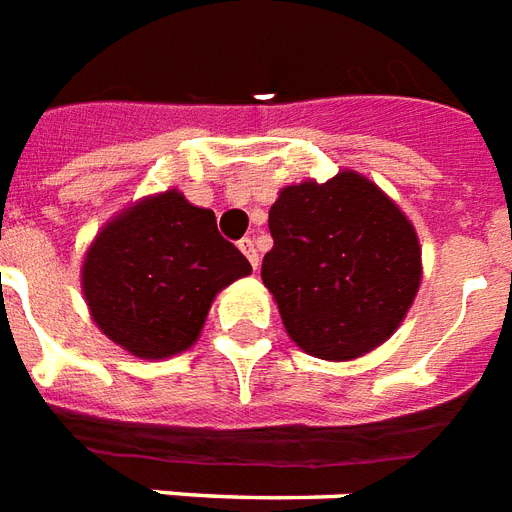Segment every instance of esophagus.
<instances>
[{
  "instance_id": "obj_1",
  "label": "esophagus",
  "mask_w": 512,
  "mask_h": 512,
  "mask_svg": "<svg viewBox=\"0 0 512 512\" xmlns=\"http://www.w3.org/2000/svg\"><path fill=\"white\" fill-rule=\"evenodd\" d=\"M238 249L244 252L246 260L252 263V268H257V263H260V255H257L255 241H252V238H241V241H238Z\"/></svg>"
}]
</instances>
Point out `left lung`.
I'll return each instance as SVG.
<instances>
[{"label":"left lung","mask_w":512,"mask_h":512,"mask_svg":"<svg viewBox=\"0 0 512 512\" xmlns=\"http://www.w3.org/2000/svg\"><path fill=\"white\" fill-rule=\"evenodd\" d=\"M268 230L274 246L260 276L301 350L352 361L391 339L423 268L415 227L374 181L342 170L285 187Z\"/></svg>","instance_id":"8db88e82"}]
</instances>
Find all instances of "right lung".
Masks as SVG:
<instances>
[{
  "mask_svg": "<svg viewBox=\"0 0 512 512\" xmlns=\"http://www.w3.org/2000/svg\"><path fill=\"white\" fill-rule=\"evenodd\" d=\"M246 274L249 260L219 236L214 211L168 189L102 227L83 257L81 287L111 342L160 361L198 342L211 301Z\"/></svg>",
  "mask_w": 512,
  "mask_h": 512,
  "instance_id": "1",
  "label": "right lung"
}]
</instances>
